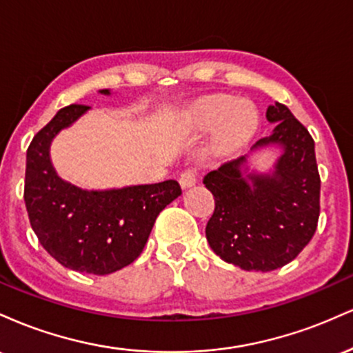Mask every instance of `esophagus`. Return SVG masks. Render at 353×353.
I'll return each instance as SVG.
<instances>
[{
	"label": "esophagus",
	"instance_id": "esophagus-1",
	"mask_svg": "<svg viewBox=\"0 0 353 353\" xmlns=\"http://www.w3.org/2000/svg\"><path fill=\"white\" fill-rule=\"evenodd\" d=\"M196 181H197V171H196V169H185V171L182 172L181 177H179L182 189L192 188V185L196 184Z\"/></svg>",
	"mask_w": 353,
	"mask_h": 353
}]
</instances>
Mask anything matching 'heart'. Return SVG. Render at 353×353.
Segmentation results:
<instances>
[{"mask_svg":"<svg viewBox=\"0 0 353 353\" xmlns=\"http://www.w3.org/2000/svg\"><path fill=\"white\" fill-rule=\"evenodd\" d=\"M185 124L194 131H209L219 125L216 151L228 154L252 137L259 124V114L250 103H239L234 96L216 94L194 104L185 117Z\"/></svg>","mask_w":353,"mask_h":353,"instance_id":"1","label":"heart"}]
</instances>
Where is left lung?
Returning <instances> with one entry per match:
<instances>
[{"label":"left lung","instance_id":"obj_1","mask_svg":"<svg viewBox=\"0 0 353 353\" xmlns=\"http://www.w3.org/2000/svg\"><path fill=\"white\" fill-rule=\"evenodd\" d=\"M272 134L250 151L281 149L269 172L249 171V154L204 177L216 201L205 225L210 249L244 270L269 272L292 262L315 234L320 214V176L315 144L290 109L267 108Z\"/></svg>","mask_w":353,"mask_h":353}]
</instances>
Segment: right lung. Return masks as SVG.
Listing matches in <instances>:
<instances>
[{"instance_id": "right-lung-1", "label": "right lung", "mask_w": 353, "mask_h": 353, "mask_svg": "<svg viewBox=\"0 0 353 353\" xmlns=\"http://www.w3.org/2000/svg\"><path fill=\"white\" fill-rule=\"evenodd\" d=\"M99 92L111 94L109 89ZM88 109L83 104L59 109L33 137L26 152L24 202L31 228L51 257L78 272L108 275L139 257L159 212L182 190L174 179L104 190L61 179L51 163V143Z\"/></svg>"}]
</instances>
